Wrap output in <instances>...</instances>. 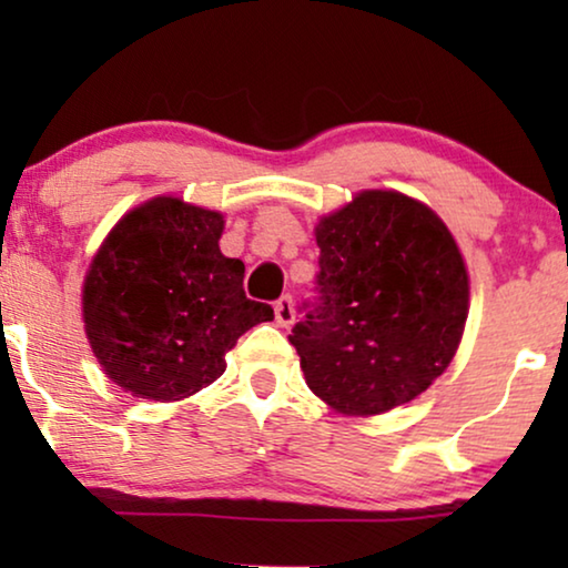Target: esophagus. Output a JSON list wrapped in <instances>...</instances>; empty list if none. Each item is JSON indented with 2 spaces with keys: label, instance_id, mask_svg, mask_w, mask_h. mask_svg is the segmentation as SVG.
I'll return each instance as SVG.
<instances>
[{
  "label": "esophagus",
  "instance_id": "obj_1",
  "mask_svg": "<svg viewBox=\"0 0 568 568\" xmlns=\"http://www.w3.org/2000/svg\"><path fill=\"white\" fill-rule=\"evenodd\" d=\"M274 313H276V325H282V328H290V325L294 323V302H292L290 294H284V297L276 300Z\"/></svg>",
  "mask_w": 568,
  "mask_h": 568
}]
</instances>
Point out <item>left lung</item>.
I'll return each instance as SVG.
<instances>
[{
  "instance_id": "obj_1",
  "label": "left lung",
  "mask_w": 568,
  "mask_h": 568,
  "mask_svg": "<svg viewBox=\"0 0 568 568\" xmlns=\"http://www.w3.org/2000/svg\"><path fill=\"white\" fill-rule=\"evenodd\" d=\"M315 300L290 344L317 398L352 416L422 395L453 362L468 271L445 222L395 191H364L315 227Z\"/></svg>"
}]
</instances>
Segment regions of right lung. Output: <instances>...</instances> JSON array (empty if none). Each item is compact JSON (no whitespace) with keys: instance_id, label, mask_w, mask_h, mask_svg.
<instances>
[{"instance_id":"add662e5","label":"right lung","mask_w":568,"mask_h":568,"mask_svg":"<svg viewBox=\"0 0 568 568\" xmlns=\"http://www.w3.org/2000/svg\"><path fill=\"white\" fill-rule=\"evenodd\" d=\"M222 227V214L160 196L123 216L92 258L84 331L105 375L136 398L181 400L212 385L237 338L274 317L245 297Z\"/></svg>"}]
</instances>
